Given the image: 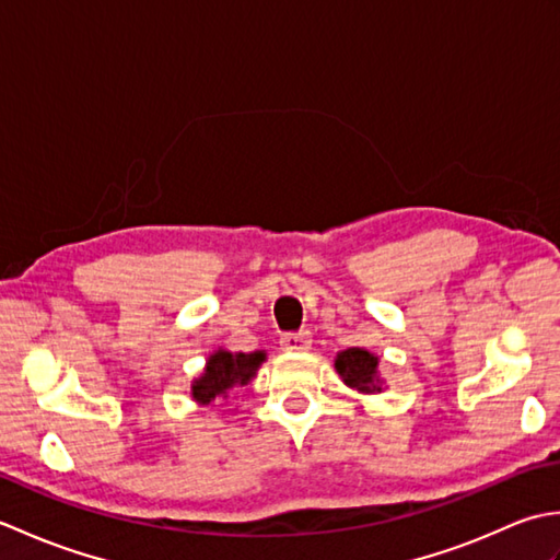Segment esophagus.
Instances as JSON below:
<instances>
[{
  "label": "esophagus",
  "instance_id": "1",
  "mask_svg": "<svg viewBox=\"0 0 560 560\" xmlns=\"http://www.w3.org/2000/svg\"><path fill=\"white\" fill-rule=\"evenodd\" d=\"M313 343L311 331H289V335L281 337V349L283 351H307Z\"/></svg>",
  "mask_w": 560,
  "mask_h": 560
}]
</instances>
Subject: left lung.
I'll return each mask as SVG.
<instances>
[{"label": "left lung", "instance_id": "left-lung-1", "mask_svg": "<svg viewBox=\"0 0 560 560\" xmlns=\"http://www.w3.org/2000/svg\"><path fill=\"white\" fill-rule=\"evenodd\" d=\"M337 371L343 383L361 392H375L377 387V359L365 349H347L337 355Z\"/></svg>", "mask_w": 560, "mask_h": 560}]
</instances>
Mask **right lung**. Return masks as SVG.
Here are the masks:
<instances>
[{"instance_id": "obj_1", "label": "right lung", "mask_w": 560, "mask_h": 560, "mask_svg": "<svg viewBox=\"0 0 560 560\" xmlns=\"http://www.w3.org/2000/svg\"><path fill=\"white\" fill-rule=\"evenodd\" d=\"M265 361V353H231L217 351L207 363V371L192 385V397L199 404H211L217 397H225V392L235 385H247L255 375L259 363Z\"/></svg>"}]
</instances>
